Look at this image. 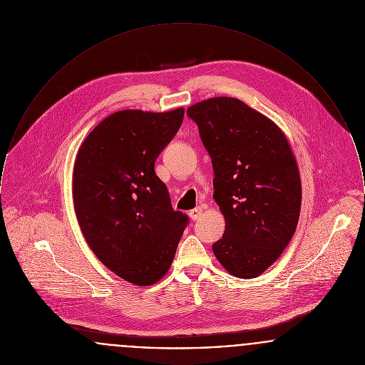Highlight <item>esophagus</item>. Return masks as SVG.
Instances as JSON below:
<instances>
[{
    "mask_svg": "<svg viewBox=\"0 0 365 365\" xmlns=\"http://www.w3.org/2000/svg\"><path fill=\"white\" fill-rule=\"evenodd\" d=\"M202 214H203V207L202 206H197V207H195V209H192L190 211V217H191V220H193V221L199 220Z\"/></svg>",
    "mask_w": 365,
    "mask_h": 365,
    "instance_id": "obj_1",
    "label": "esophagus"
}]
</instances>
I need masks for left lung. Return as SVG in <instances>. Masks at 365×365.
I'll use <instances>...</instances> for the list:
<instances>
[{"instance_id":"8db88e82","label":"left lung","mask_w":365,"mask_h":365,"mask_svg":"<svg viewBox=\"0 0 365 365\" xmlns=\"http://www.w3.org/2000/svg\"><path fill=\"white\" fill-rule=\"evenodd\" d=\"M210 155L214 200L225 232L212 252L230 274L259 276L297 230L301 178L283 132L233 97H212L187 110Z\"/></svg>"}]
</instances>
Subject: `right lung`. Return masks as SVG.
<instances>
[{"mask_svg":"<svg viewBox=\"0 0 365 365\" xmlns=\"http://www.w3.org/2000/svg\"><path fill=\"white\" fill-rule=\"evenodd\" d=\"M184 108L125 110L107 116L78 151L73 196L81 230L97 258L137 286L169 270L190 218L173 210L155 160L177 135Z\"/></svg>","mask_w":365,"mask_h":365,"instance_id":"add662e5","label":"right lung"}]
</instances>
